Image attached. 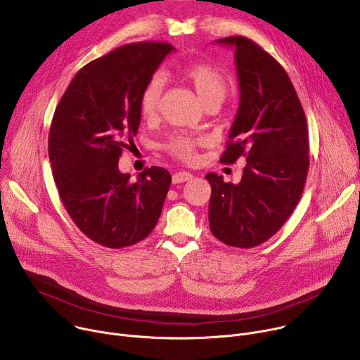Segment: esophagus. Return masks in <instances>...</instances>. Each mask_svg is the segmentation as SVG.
Instances as JSON below:
<instances>
[{"mask_svg":"<svg viewBox=\"0 0 360 360\" xmlns=\"http://www.w3.org/2000/svg\"><path fill=\"white\" fill-rule=\"evenodd\" d=\"M193 178V175L191 172H186V171H179V172H175L172 175V182L174 184H182V182H186V181H191Z\"/></svg>","mask_w":360,"mask_h":360,"instance_id":"34e87169","label":"esophagus"}]
</instances>
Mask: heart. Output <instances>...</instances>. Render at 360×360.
Returning a JSON list of instances; mask_svg holds the SVG:
<instances>
[{
  "instance_id": "b5f03b06",
  "label": "heart",
  "mask_w": 360,
  "mask_h": 360,
  "mask_svg": "<svg viewBox=\"0 0 360 360\" xmlns=\"http://www.w3.org/2000/svg\"><path fill=\"white\" fill-rule=\"evenodd\" d=\"M182 78L195 89L205 107L219 105L229 91V81L225 74L212 64L188 63L179 70ZM164 91V78L153 75L142 88L138 108L139 115L145 121H152L158 114L160 101ZM203 142L202 138L191 134H175L165 143L164 149L171 157L182 162H193L198 157V148Z\"/></svg>"
}]
</instances>
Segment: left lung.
<instances>
[{
    "instance_id": "left-lung-1",
    "label": "left lung",
    "mask_w": 360,
    "mask_h": 360,
    "mask_svg": "<svg viewBox=\"0 0 360 360\" xmlns=\"http://www.w3.org/2000/svg\"><path fill=\"white\" fill-rule=\"evenodd\" d=\"M235 46L240 105L221 155L246 158L238 185L208 174L210 226L225 245L249 249L272 238L292 215L309 171V135L297 94L283 67L255 41L226 37Z\"/></svg>"
}]
</instances>
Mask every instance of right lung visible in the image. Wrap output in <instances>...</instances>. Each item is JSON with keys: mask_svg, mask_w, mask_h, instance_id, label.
Segmentation results:
<instances>
[{"mask_svg": "<svg viewBox=\"0 0 360 360\" xmlns=\"http://www.w3.org/2000/svg\"><path fill=\"white\" fill-rule=\"evenodd\" d=\"M172 49L162 41L112 49L77 72L56 108L48 155L60 198L78 229L102 246L135 245L160 219L169 172L145 168L132 182L118 161L138 132L141 91Z\"/></svg>", "mask_w": 360, "mask_h": 360, "instance_id": "right-lung-1", "label": "right lung"}]
</instances>
